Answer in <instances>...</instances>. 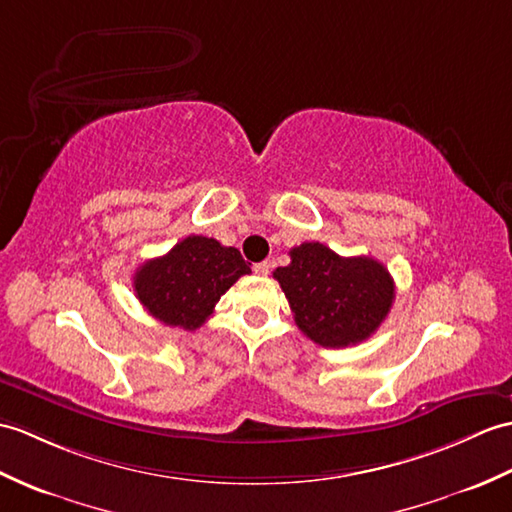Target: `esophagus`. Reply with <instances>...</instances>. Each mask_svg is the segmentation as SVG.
Segmentation results:
<instances>
[{"instance_id": "obj_1", "label": "esophagus", "mask_w": 512, "mask_h": 512, "mask_svg": "<svg viewBox=\"0 0 512 512\" xmlns=\"http://www.w3.org/2000/svg\"><path fill=\"white\" fill-rule=\"evenodd\" d=\"M253 272H255V275H261V277L268 275V272H270V261H259V264L253 266Z\"/></svg>"}]
</instances>
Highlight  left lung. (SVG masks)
<instances>
[{
	"mask_svg": "<svg viewBox=\"0 0 512 512\" xmlns=\"http://www.w3.org/2000/svg\"><path fill=\"white\" fill-rule=\"evenodd\" d=\"M296 325L320 347L342 349L373 336L384 323L395 281L373 257H340L320 242L290 251V264L272 272Z\"/></svg>",
	"mask_w": 512,
	"mask_h": 512,
	"instance_id": "left-lung-1",
	"label": "left lung"
}]
</instances>
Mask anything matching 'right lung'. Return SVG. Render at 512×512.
<instances>
[{
  "mask_svg": "<svg viewBox=\"0 0 512 512\" xmlns=\"http://www.w3.org/2000/svg\"><path fill=\"white\" fill-rule=\"evenodd\" d=\"M246 261L233 246L205 235H189L170 253L141 264L133 277L146 312L168 327L198 329L231 285L248 275Z\"/></svg>",
  "mask_w": 512,
  "mask_h": 512,
  "instance_id": "obj_1",
  "label": "right lung"
}]
</instances>
